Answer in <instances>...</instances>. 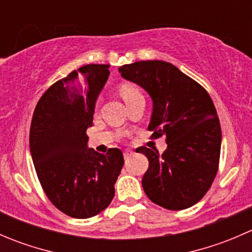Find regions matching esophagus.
<instances>
[{
    "label": "esophagus",
    "mask_w": 252,
    "mask_h": 252,
    "mask_svg": "<svg viewBox=\"0 0 252 252\" xmlns=\"http://www.w3.org/2000/svg\"><path fill=\"white\" fill-rule=\"evenodd\" d=\"M134 152L131 151V150H126V151H123V156L124 158H129L130 156H133Z\"/></svg>",
    "instance_id": "obj_1"
}]
</instances>
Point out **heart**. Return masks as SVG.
Segmentation results:
<instances>
[{
    "label": "heart",
    "mask_w": 252,
    "mask_h": 252,
    "mask_svg": "<svg viewBox=\"0 0 252 252\" xmlns=\"http://www.w3.org/2000/svg\"><path fill=\"white\" fill-rule=\"evenodd\" d=\"M119 93H121V96L123 97V100L126 102L134 100L138 96H142L141 93L139 91V89H136L135 86L131 85H123L121 89H119Z\"/></svg>",
    "instance_id": "heart-1"
}]
</instances>
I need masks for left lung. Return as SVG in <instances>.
I'll return each mask as SVG.
<instances>
[{
  "instance_id": "1",
  "label": "left lung",
  "mask_w": 252,
  "mask_h": 252,
  "mask_svg": "<svg viewBox=\"0 0 252 252\" xmlns=\"http://www.w3.org/2000/svg\"><path fill=\"white\" fill-rule=\"evenodd\" d=\"M119 73L151 96V138L166 136L163 154L136 149L149 159L142 177L145 194L167 210L191 207L208 191L220 166L222 131L212 98L197 81L164 61L124 64Z\"/></svg>"
}]
</instances>
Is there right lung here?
<instances>
[{
    "label": "right lung",
    "mask_w": 252,
    "mask_h": 252,
    "mask_svg": "<svg viewBox=\"0 0 252 252\" xmlns=\"http://www.w3.org/2000/svg\"><path fill=\"white\" fill-rule=\"evenodd\" d=\"M108 64H86L56 81L41 96L30 126V152L51 202L73 218H90L111 204L124 164L119 149L102 155L89 149L96 98Z\"/></svg>",
    "instance_id": "add662e5"
}]
</instances>
